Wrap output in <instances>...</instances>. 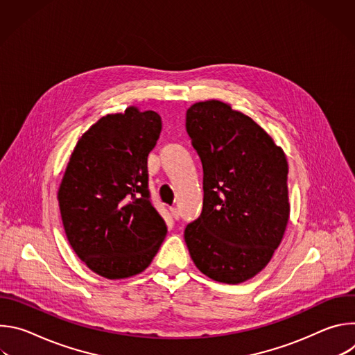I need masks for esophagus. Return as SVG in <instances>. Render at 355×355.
<instances>
[{
    "label": "esophagus",
    "mask_w": 355,
    "mask_h": 355,
    "mask_svg": "<svg viewBox=\"0 0 355 355\" xmlns=\"http://www.w3.org/2000/svg\"><path fill=\"white\" fill-rule=\"evenodd\" d=\"M170 212H171V216H173L175 220L180 219V212H178L177 208H170Z\"/></svg>",
    "instance_id": "34e87169"
}]
</instances>
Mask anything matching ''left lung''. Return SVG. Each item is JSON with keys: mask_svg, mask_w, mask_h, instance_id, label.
<instances>
[{"mask_svg": "<svg viewBox=\"0 0 355 355\" xmlns=\"http://www.w3.org/2000/svg\"><path fill=\"white\" fill-rule=\"evenodd\" d=\"M185 128L204 168V207L184 232L191 259L218 282H244L270 263L288 225L285 153L216 99L193 104Z\"/></svg>", "mask_w": 355, "mask_h": 355, "instance_id": "8db88e82", "label": "left lung"}]
</instances>
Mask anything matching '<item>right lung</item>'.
Listing matches in <instances>:
<instances>
[{"label":"right lung","mask_w":355,"mask_h":355,"mask_svg":"<svg viewBox=\"0 0 355 355\" xmlns=\"http://www.w3.org/2000/svg\"><path fill=\"white\" fill-rule=\"evenodd\" d=\"M160 132L157 112L129 107L101 118L73 150L58 192L62 220L76 254L101 277L140 274L167 234L147 174Z\"/></svg>","instance_id":"add662e5"}]
</instances>
